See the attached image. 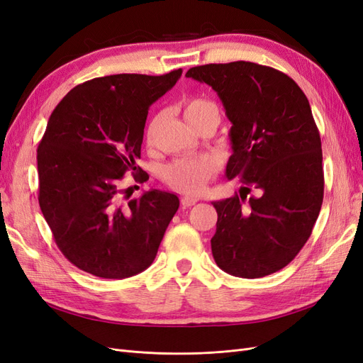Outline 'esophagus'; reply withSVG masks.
Listing matches in <instances>:
<instances>
[{
    "instance_id": "1",
    "label": "esophagus",
    "mask_w": 363,
    "mask_h": 363,
    "mask_svg": "<svg viewBox=\"0 0 363 363\" xmlns=\"http://www.w3.org/2000/svg\"><path fill=\"white\" fill-rule=\"evenodd\" d=\"M196 201H199V199H196V196H192V195H186L182 199L183 207H191V206L196 204Z\"/></svg>"
}]
</instances>
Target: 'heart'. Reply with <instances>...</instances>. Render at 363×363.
I'll list each match as a JSON object with an SVG mask.
<instances>
[{
  "instance_id": "heart-1",
  "label": "heart",
  "mask_w": 363,
  "mask_h": 363,
  "mask_svg": "<svg viewBox=\"0 0 363 363\" xmlns=\"http://www.w3.org/2000/svg\"><path fill=\"white\" fill-rule=\"evenodd\" d=\"M183 115L192 128H199L207 121L219 123L218 107L204 98H191L183 106ZM160 123V115L152 118L145 130V140L151 142L155 131ZM219 171V160L213 156H201L195 159H177L162 171V177L171 188L186 194H199L204 189L206 183L213 179Z\"/></svg>"
}]
</instances>
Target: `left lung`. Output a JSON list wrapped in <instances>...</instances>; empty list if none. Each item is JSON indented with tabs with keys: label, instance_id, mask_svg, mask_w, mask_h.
<instances>
[{
	"label": "left lung",
	"instance_id": "left-lung-1",
	"mask_svg": "<svg viewBox=\"0 0 363 363\" xmlns=\"http://www.w3.org/2000/svg\"><path fill=\"white\" fill-rule=\"evenodd\" d=\"M186 77L211 86L232 123L225 177L257 191L247 203V194L212 201L213 259L236 277L269 276L298 255L321 211V138L309 100L291 77L252 62L203 65Z\"/></svg>",
	"mask_w": 363,
	"mask_h": 363
}]
</instances>
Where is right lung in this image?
Instances as JSON below:
<instances>
[{
    "instance_id": "obj_1",
    "label": "right lung",
    "mask_w": 363,
    "mask_h": 363,
    "mask_svg": "<svg viewBox=\"0 0 363 363\" xmlns=\"http://www.w3.org/2000/svg\"><path fill=\"white\" fill-rule=\"evenodd\" d=\"M116 74L75 86L54 108L38 148L39 206L54 240L72 265L101 279H127L155 260L179 196L151 189L123 203L148 108L182 77ZM130 189V188H128Z\"/></svg>"
}]
</instances>
